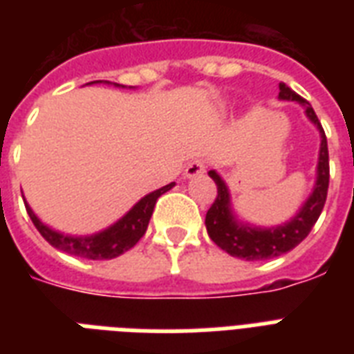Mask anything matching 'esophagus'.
I'll return each mask as SVG.
<instances>
[{
	"label": "esophagus",
	"instance_id": "esophagus-1",
	"mask_svg": "<svg viewBox=\"0 0 354 354\" xmlns=\"http://www.w3.org/2000/svg\"><path fill=\"white\" fill-rule=\"evenodd\" d=\"M205 172V161L204 160H193L185 167V178H196V176H202Z\"/></svg>",
	"mask_w": 354,
	"mask_h": 354
}]
</instances>
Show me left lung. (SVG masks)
<instances>
[{
    "mask_svg": "<svg viewBox=\"0 0 354 354\" xmlns=\"http://www.w3.org/2000/svg\"><path fill=\"white\" fill-rule=\"evenodd\" d=\"M281 101H296L305 108V115L314 127L318 128L319 138V154L318 165H316V182H314L313 193L303 202L296 215L290 221L281 226L261 227L253 226L250 222H244L235 215L232 205V194L226 182L216 171H209V176L216 183L215 202L205 215V227L209 233L211 241L216 246L222 248L233 257L244 259V261H268V259L279 257L283 253L290 252L310 233L313 226L322 215L325 200H327V189H329V150H327V138H325L322 122L318 121L313 106L296 91H292L285 82L279 84Z\"/></svg>",
    "mask_w": 354,
    "mask_h": 354,
    "instance_id": "left-lung-1",
    "label": "left lung"
}]
</instances>
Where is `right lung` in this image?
Masks as SVG:
<instances>
[{"mask_svg":"<svg viewBox=\"0 0 354 354\" xmlns=\"http://www.w3.org/2000/svg\"><path fill=\"white\" fill-rule=\"evenodd\" d=\"M95 82H106V84H112L108 80H93L90 84H95ZM119 86L121 84H115ZM124 88V86H122ZM174 187V182L165 185V187L156 189L152 193L145 194L143 198L139 200L138 204L133 205L132 209L128 211L127 215L121 216L115 224L108 226L106 230L102 232H97L93 235H68V233H60L57 230H53L47 224L36 216V213L30 209V205L27 204V200L24 198L25 207H27V213H29L30 221L36 226V230L40 232V235L46 239L53 248H57L60 252L69 253V255H75V257L82 259H93V261H102V259H113L119 257L121 253L128 252L130 248H133L138 244V241L147 232V226H149L150 216H152V211H154V205L158 202L161 194L171 191ZM24 196V194H21Z\"/></svg>","mask_w":354,"mask_h":354,"instance_id":"add662e5","label":"right lung"}]
</instances>
